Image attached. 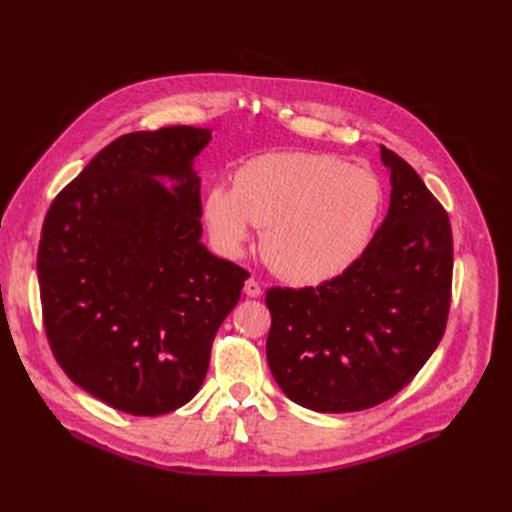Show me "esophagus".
<instances>
[{
    "label": "esophagus",
    "instance_id": "esophagus-1",
    "mask_svg": "<svg viewBox=\"0 0 512 512\" xmlns=\"http://www.w3.org/2000/svg\"><path fill=\"white\" fill-rule=\"evenodd\" d=\"M243 291H246L248 298H258L262 294V287L256 279H248L246 285H243Z\"/></svg>",
    "mask_w": 512,
    "mask_h": 512
}]
</instances>
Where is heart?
Wrapping results in <instances>:
<instances>
[{
    "label": "heart",
    "instance_id": "1",
    "mask_svg": "<svg viewBox=\"0 0 512 512\" xmlns=\"http://www.w3.org/2000/svg\"><path fill=\"white\" fill-rule=\"evenodd\" d=\"M385 206L371 168L329 154L275 152L237 168L231 191L212 187L204 221L216 248L237 258L250 225L264 229L262 252L289 281L319 285L346 273L369 248Z\"/></svg>",
    "mask_w": 512,
    "mask_h": 512
}]
</instances>
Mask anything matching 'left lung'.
<instances>
[{
    "label": "left lung",
    "mask_w": 512,
    "mask_h": 512,
    "mask_svg": "<svg viewBox=\"0 0 512 512\" xmlns=\"http://www.w3.org/2000/svg\"><path fill=\"white\" fill-rule=\"evenodd\" d=\"M392 196L369 248L316 287H271L266 360L283 394L316 412H354L396 396L448 323L452 229L406 160L381 145Z\"/></svg>",
    "instance_id": "obj_1"
}]
</instances>
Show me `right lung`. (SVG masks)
Wrapping results in <instances>:
<instances>
[{
    "instance_id": "obj_1",
    "label": "right lung",
    "mask_w": 512,
    "mask_h": 512,
    "mask_svg": "<svg viewBox=\"0 0 512 512\" xmlns=\"http://www.w3.org/2000/svg\"><path fill=\"white\" fill-rule=\"evenodd\" d=\"M210 139L185 125L118 137L45 214L47 342L72 383L135 417L166 415L200 392L214 335L250 277L200 239L193 160Z\"/></svg>"
}]
</instances>
